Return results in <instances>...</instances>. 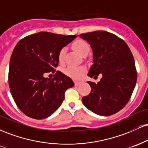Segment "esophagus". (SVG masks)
<instances>
[{
    "instance_id": "obj_1",
    "label": "esophagus",
    "mask_w": 148,
    "mask_h": 148,
    "mask_svg": "<svg viewBox=\"0 0 148 148\" xmlns=\"http://www.w3.org/2000/svg\"><path fill=\"white\" fill-rule=\"evenodd\" d=\"M74 84H75V86H79L81 83L79 82V81H74Z\"/></svg>"
}]
</instances>
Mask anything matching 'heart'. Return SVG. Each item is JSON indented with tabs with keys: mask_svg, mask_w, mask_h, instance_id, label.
I'll return each mask as SVG.
<instances>
[{
	"mask_svg": "<svg viewBox=\"0 0 148 148\" xmlns=\"http://www.w3.org/2000/svg\"><path fill=\"white\" fill-rule=\"evenodd\" d=\"M72 48L76 51L81 56H84L86 53H88L89 51V45L86 41L83 40H76L72 44ZM66 54V49L62 48L58 53V58L60 64H63L64 62V58ZM86 72V69L84 67H74V66H69L64 69V73L67 76H70L75 79H79L84 76Z\"/></svg>",
	"mask_w": 148,
	"mask_h": 148,
	"instance_id": "heart-1",
	"label": "heart"
}]
</instances>
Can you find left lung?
I'll use <instances>...</instances> for the list:
<instances>
[{
	"label": "left lung",
	"instance_id": "obj_1",
	"mask_svg": "<svg viewBox=\"0 0 148 148\" xmlns=\"http://www.w3.org/2000/svg\"><path fill=\"white\" fill-rule=\"evenodd\" d=\"M92 51V64L88 76L102 75L97 84L88 81L91 92L82 98L88 110L108 116L122 109L130 100L137 80L135 62L122 39L103 30L79 35Z\"/></svg>",
	"mask_w": 148,
	"mask_h": 148
}]
</instances>
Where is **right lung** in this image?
I'll use <instances>...</instances> for the list:
<instances>
[{"mask_svg": "<svg viewBox=\"0 0 148 148\" xmlns=\"http://www.w3.org/2000/svg\"><path fill=\"white\" fill-rule=\"evenodd\" d=\"M76 37L40 32L24 37L15 46L8 82L15 103L27 116L37 120L48 118L62 104L66 90L74 86L60 71L52 79L45 75L54 71L60 49Z\"/></svg>", "mask_w": 148, "mask_h": 148, "instance_id": "right-lung-1", "label": "right lung"}]
</instances>
